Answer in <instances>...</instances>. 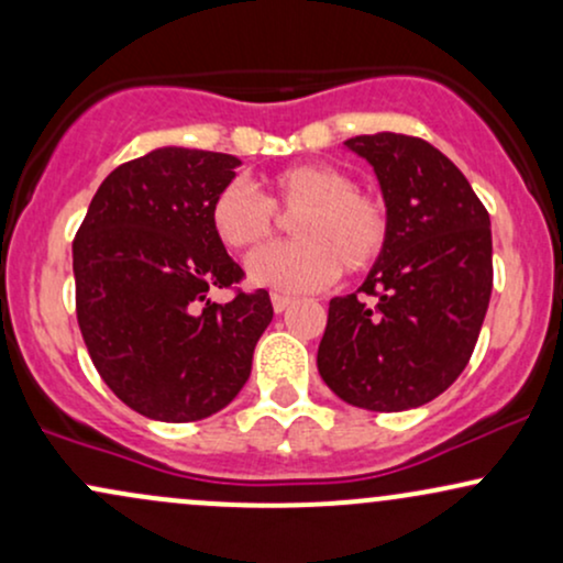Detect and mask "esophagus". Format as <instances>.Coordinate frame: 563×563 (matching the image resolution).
Returning a JSON list of instances; mask_svg holds the SVG:
<instances>
[{"instance_id":"1","label":"esophagus","mask_w":563,"mask_h":563,"mask_svg":"<svg viewBox=\"0 0 563 563\" xmlns=\"http://www.w3.org/2000/svg\"><path fill=\"white\" fill-rule=\"evenodd\" d=\"M290 303H294V299H290V296L273 294V309H275V312H286Z\"/></svg>"}]
</instances>
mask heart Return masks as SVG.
<instances>
[{"instance_id": "heart-1", "label": "heart", "mask_w": 563, "mask_h": 563, "mask_svg": "<svg viewBox=\"0 0 563 563\" xmlns=\"http://www.w3.org/2000/svg\"><path fill=\"white\" fill-rule=\"evenodd\" d=\"M277 214L296 217L290 222L296 243L260 251L249 262V277L286 294L331 286L341 269L365 273L391 235L384 196L354 187V179L333 164L286 166L267 179V196L235 179L209 206L219 243L241 254L273 241Z\"/></svg>"}]
</instances>
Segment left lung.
<instances>
[{
  "instance_id": "left-lung-1",
  "label": "left lung",
  "mask_w": 563,
  "mask_h": 563,
  "mask_svg": "<svg viewBox=\"0 0 563 563\" xmlns=\"http://www.w3.org/2000/svg\"><path fill=\"white\" fill-rule=\"evenodd\" d=\"M371 161L391 235L357 294L335 296L318 371L354 407H421L466 371L493 294V230L452 161L421 137L346 140Z\"/></svg>"
}]
</instances>
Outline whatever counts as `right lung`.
I'll list each match as a JSON object with an SVG mask.
<instances>
[{
	"mask_svg": "<svg viewBox=\"0 0 563 563\" xmlns=\"http://www.w3.org/2000/svg\"><path fill=\"white\" fill-rule=\"evenodd\" d=\"M235 156L161 147L126 161L97 187L74 238L76 320L108 389L166 423L209 418L251 376L273 320L264 288L243 290L209 222L235 177ZM209 287L233 299L214 305Z\"/></svg>",
	"mask_w": 563,
	"mask_h": 563,
	"instance_id": "right-lung-1",
	"label": "right lung"
}]
</instances>
